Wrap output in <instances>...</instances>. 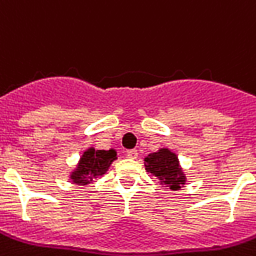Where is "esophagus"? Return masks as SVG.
<instances>
[{
    "label": "esophagus",
    "mask_w": 256,
    "mask_h": 256,
    "mask_svg": "<svg viewBox=\"0 0 256 256\" xmlns=\"http://www.w3.org/2000/svg\"><path fill=\"white\" fill-rule=\"evenodd\" d=\"M126 156H128V158H130V160H137V157H138V153H137V150L132 149V150L126 152Z\"/></svg>",
    "instance_id": "esophagus-1"
}]
</instances>
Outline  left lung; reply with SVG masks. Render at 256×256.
I'll list each match as a JSON object with an SVG mask.
<instances>
[{"label": "left lung", "mask_w": 256, "mask_h": 256, "mask_svg": "<svg viewBox=\"0 0 256 256\" xmlns=\"http://www.w3.org/2000/svg\"><path fill=\"white\" fill-rule=\"evenodd\" d=\"M144 164L146 172L156 176L166 190L178 191L184 187L187 182L184 170L182 168L176 153L168 148H160L157 152L148 154L144 158Z\"/></svg>", "instance_id": "1"}]
</instances>
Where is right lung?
<instances>
[{"instance_id": "obj_1", "label": "right lung", "mask_w": 256, "mask_h": 256, "mask_svg": "<svg viewBox=\"0 0 256 256\" xmlns=\"http://www.w3.org/2000/svg\"><path fill=\"white\" fill-rule=\"evenodd\" d=\"M116 160H118V153L114 148H111L110 150H103V149H95L94 146H88L86 150H84L76 168L69 172V179L73 184H90L95 178L103 176Z\"/></svg>"}]
</instances>
